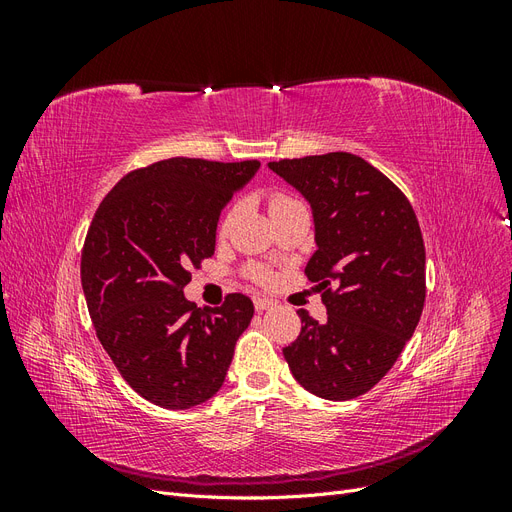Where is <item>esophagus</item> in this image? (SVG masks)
I'll return each instance as SVG.
<instances>
[{
    "instance_id": "esophagus-1",
    "label": "esophagus",
    "mask_w": 512,
    "mask_h": 512,
    "mask_svg": "<svg viewBox=\"0 0 512 512\" xmlns=\"http://www.w3.org/2000/svg\"><path fill=\"white\" fill-rule=\"evenodd\" d=\"M275 303L273 301H269V299H260V297H256L254 299V307H256V312H265V309H271Z\"/></svg>"
}]
</instances>
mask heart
Here are the masks:
<instances>
[{"label":"heart","mask_w":512,"mask_h":512,"mask_svg":"<svg viewBox=\"0 0 512 512\" xmlns=\"http://www.w3.org/2000/svg\"><path fill=\"white\" fill-rule=\"evenodd\" d=\"M290 203H294V198H290V196H286V194H273V196L269 198V211L273 213V211L282 209V207H286V205H290ZM235 213H237V207H232V209L226 213V218H224L222 226H226L232 218H235ZM252 277H254V280L262 282V280H267V277H269V271H267L265 267H254V269H252Z\"/></svg>","instance_id":"obj_1"}]
</instances>
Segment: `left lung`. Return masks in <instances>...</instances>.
Segmentation results:
<instances>
[{
  "mask_svg": "<svg viewBox=\"0 0 512 512\" xmlns=\"http://www.w3.org/2000/svg\"><path fill=\"white\" fill-rule=\"evenodd\" d=\"M312 207L318 250L305 275L322 290L327 322L299 309L284 348L305 391L346 401L386 376L425 305V245L412 205L378 168L346 151L269 162Z\"/></svg>",
  "mask_w": 512,
  "mask_h": 512,
  "instance_id": "8db88e82",
  "label": "left lung"
}]
</instances>
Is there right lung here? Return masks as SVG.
I'll return each instance as SVG.
<instances>
[{
	"label": "right lung",
	"mask_w": 512,
	"mask_h": 512,
	"mask_svg": "<svg viewBox=\"0 0 512 512\" xmlns=\"http://www.w3.org/2000/svg\"><path fill=\"white\" fill-rule=\"evenodd\" d=\"M260 162L170 158L123 177L87 230L81 284L91 322L121 378L151 404L185 410L224 384L254 303L183 297L190 267L211 258L220 213Z\"/></svg>",
	"instance_id": "obj_1"
}]
</instances>
